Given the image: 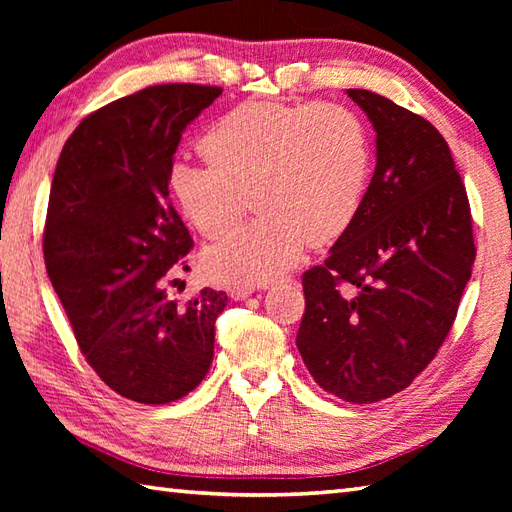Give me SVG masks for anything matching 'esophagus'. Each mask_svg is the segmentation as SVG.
I'll list each match as a JSON object with an SVG mask.
<instances>
[{
    "label": "esophagus",
    "instance_id": "34e87169",
    "mask_svg": "<svg viewBox=\"0 0 512 512\" xmlns=\"http://www.w3.org/2000/svg\"><path fill=\"white\" fill-rule=\"evenodd\" d=\"M253 290H255L253 286H233V288H228V295H231V299L239 301V299H246L253 295Z\"/></svg>",
    "mask_w": 512,
    "mask_h": 512
}]
</instances>
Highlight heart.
<instances>
[{
	"label": "heart",
	"instance_id": "obj_1",
	"mask_svg": "<svg viewBox=\"0 0 512 512\" xmlns=\"http://www.w3.org/2000/svg\"><path fill=\"white\" fill-rule=\"evenodd\" d=\"M209 167L176 162L169 189L198 231H231L250 193L259 211L206 253L217 279L262 284L297 262L306 242H334L358 213L369 178L365 127L339 103L246 101L200 140Z\"/></svg>",
	"mask_w": 512,
	"mask_h": 512
}]
</instances>
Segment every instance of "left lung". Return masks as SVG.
<instances>
[{
    "mask_svg": "<svg viewBox=\"0 0 512 512\" xmlns=\"http://www.w3.org/2000/svg\"><path fill=\"white\" fill-rule=\"evenodd\" d=\"M376 132V169L323 266L303 273L297 347L328 394L367 405L411 385L447 339L475 262L471 206L447 140L422 116L347 90Z\"/></svg>",
    "mask_w": 512,
    "mask_h": 512,
    "instance_id": "8db88e82",
    "label": "left lung"
}]
</instances>
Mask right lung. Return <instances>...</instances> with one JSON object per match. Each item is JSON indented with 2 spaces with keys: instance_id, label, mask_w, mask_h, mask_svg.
<instances>
[{
  "instance_id": "1",
  "label": "right lung",
  "mask_w": 512,
  "mask_h": 512,
  "mask_svg": "<svg viewBox=\"0 0 512 512\" xmlns=\"http://www.w3.org/2000/svg\"><path fill=\"white\" fill-rule=\"evenodd\" d=\"M222 88L151 85L83 118L54 169L43 257L85 361L107 387L167 405L202 383L226 292L167 295L193 239L169 200L182 132Z\"/></svg>"
}]
</instances>
